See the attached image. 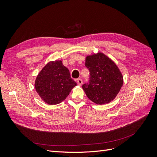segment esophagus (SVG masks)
I'll list each match as a JSON object with an SVG mask.
<instances>
[{"instance_id": "esophagus-1", "label": "esophagus", "mask_w": 157, "mask_h": 157, "mask_svg": "<svg viewBox=\"0 0 157 157\" xmlns=\"http://www.w3.org/2000/svg\"><path fill=\"white\" fill-rule=\"evenodd\" d=\"M77 84L78 85V86H81V85L82 84V79L78 78L77 80Z\"/></svg>"}]
</instances>
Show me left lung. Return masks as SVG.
<instances>
[{
	"label": "left lung",
	"mask_w": 157,
	"mask_h": 157,
	"mask_svg": "<svg viewBox=\"0 0 157 157\" xmlns=\"http://www.w3.org/2000/svg\"><path fill=\"white\" fill-rule=\"evenodd\" d=\"M85 65L90 73L89 84L82 85L87 97L97 105L115 99L123 85V76L116 63L99 52L86 56Z\"/></svg>",
	"instance_id": "obj_1"
}]
</instances>
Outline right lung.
Returning a JSON list of instances; mask_svg holds the SVG:
<instances>
[{
	"mask_svg": "<svg viewBox=\"0 0 157 157\" xmlns=\"http://www.w3.org/2000/svg\"><path fill=\"white\" fill-rule=\"evenodd\" d=\"M77 82L71 78L69 69L61 60L47 63L37 75L35 82L36 92L46 103H60L66 99Z\"/></svg>",
	"mask_w": 157,
	"mask_h": 157,
	"instance_id": "right-lung-1",
	"label": "right lung"
}]
</instances>
